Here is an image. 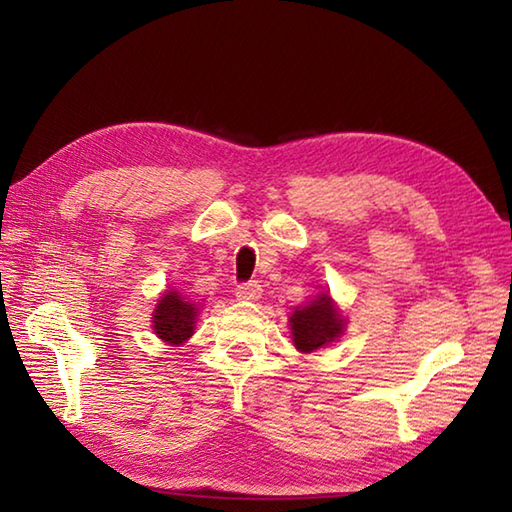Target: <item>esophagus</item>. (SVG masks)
Returning a JSON list of instances; mask_svg holds the SVG:
<instances>
[{
  "label": "esophagus",
  "mask_w": 512,
  "mask_h": 512,
  "mask_svg": "<svg viewBox=\"0 0 512 512\" xmlns=\"http://www.w3.org/2000/svg\"><path fill=\"white\" fill-rule=\"evenodd\" d=\"M235 297L242 301H257L262 297V286L257 281H246V284H239L235 290Z\"/></svg>",
  "instance_id": "esophagus-1"
}]
</instances>
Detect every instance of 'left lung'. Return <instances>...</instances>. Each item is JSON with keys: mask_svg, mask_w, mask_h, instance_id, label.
Listing matches in <instances>:
<instances>
[{"mask_svg": "<svg viewBox=\"0 0 512 512\" xmlns=\"http://www.w3.org/2000/svg\"><path fill=\"white\" fill-rule=\"evenodd\" d=\"M290 330L297 350L310 354L332 341H339V336L345 332V319L328 292H321L317 299L290 314Z\"/></svg>", "mask_w": 512, "mask_h": 512, "instance_id": "left-lung-1", "label": "left lung"}]
</instances>
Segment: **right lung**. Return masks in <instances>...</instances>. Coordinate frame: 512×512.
I'll use <instances>...</instances> for the list:
<instances>
[{"label":"right lung","instance_id":"obj_1","mask_svg":"<svg viewBox=\"0 0 512 512\" xmlns=\"http://www.w3.org/2000/svg\"><path fill=\"white\" fill-rule=\"evenodd\" d=\"M154 332L158 339L167 345H182L191 339L195 330V319H198V306L187 297H182L178 290H167L162 295L154 310Z\"/></svg>","mask_w":512,"mask_h":512}]
</instances>
